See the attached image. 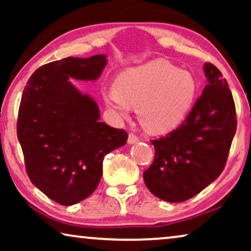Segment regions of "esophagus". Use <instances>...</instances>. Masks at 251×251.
I'll use <instances>...</instances> for the list:
<instances>
[{
	"instance_id": "1",
	"label": "esophagus",
	"mask_w": 251,
	"mask_h": 251,
	"mask_svg": "<svg viewBox=\"0 0 251 251\" xmlns=\"http://www.w3.org/2000/svg\"><path fill=\"white\" fill-rule=\"evenodd\" d=\"M138 142H139L138 137H137L136 135H133V133H130V135L128 136V144H130V145H132V144H136Z\"/></svg>"
}]
</instances>
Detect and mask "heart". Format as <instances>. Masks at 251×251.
Segmentation results:
<instances>
[{
  "mask_svg": "<svg viewBox=\"0 0 251 251\" xmlns=\"http://www.w3.org/2000/svg\"><path fill=\"white\" fill-rule=\"evenodd\" d=\"M197 81L190 72L156 59L126 68L115 87L102 90L105 105L126 120L137 106V116L151 132H168L180 125L193 106Z\"/></svg>",
  "mask_w": 251,
  "mask_h": 251,
  "instance_id": "b5f03b06",
  "label": "heart"
}]
</instances>
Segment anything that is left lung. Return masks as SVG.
<instances>
[{
    "label": "left lung",
    "instance_id": "1",
    "mask_svg": "<svg viewBox=\"0 0 251 251\" xmlns=\"http://www.w3.org/2000/svg\"><path fill=\"white\" fill-rule=\"evenodd\" d=\"M203 71L208 84L185 121L152 140L155 157L144 181L151 193L167 202L186 201L217 179L236 131L227 81L212 64L205 63Z\"/></svg>",
    "mask_w": 251,
    "mask_h": 251
}]
</instances>
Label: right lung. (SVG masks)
<instances>
[{"instance_id":"1","label":"right lung","mask_w":251,"mask_h":251,"mask_svg":"<svg viewBox=\"0 0 251 251\" xmlns=\"http://www.w3.org/2000/svg\"><path fill=\"white\" fill-rule=\"evenodd\" d=\"M105 54L67 57L34 72L23 91L17 135L29 179L63 205L87 199L98 186L106 154L126 145L128 135L99 121L92 97L71 78L96 81Z\"/></svg>"}]
</instances>
